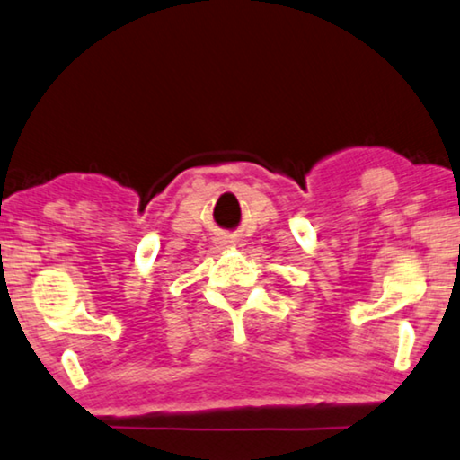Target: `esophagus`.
Wrapping results in <instances>:
<instances>
[{
  "label": "esophagus",
  "mask_w": 460,
  "mask_h": 460,
  "mask_svg": "<svg viewBox=\"0 0 460 460\" xmlns=\"http://www.w3.org/2000/svg\"><path fill=\"white\" fill-rule=\"evenodd\" d=\"M237 239L233 235H218L217 237V245L218 248H231V245H235Z\"/></svg>",
  "instance_id": "34e87169"
}]
</instances>
